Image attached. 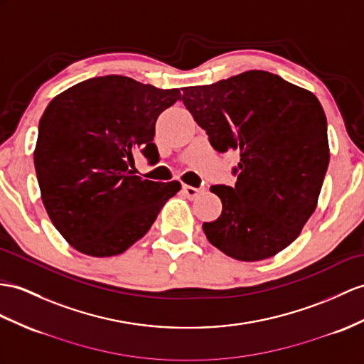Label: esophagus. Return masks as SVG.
<instances>
[{
    "label": "esophagus",
    "instance_id": "esophagus-1",
    "mask_svg": "<svg viewBox=\"0 0 364 364\" xmlns=\"http://www.w3.org/2000/svg\"><path fill=\"white\" fill-rule=\"evenodd\" d=\"M182 191L185 193V196H187L188 199H196L199 194H202L203 188H194V187H190V185H182Z\"/></svg>",
    "mask_w": 364,
    "mask_h": 364
}]
</instances>
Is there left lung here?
Instances as JSON below:
<instances>
[{"instance_id":"1","label":"left lung","mask_w":364,"mask_h":364,"mask_svg":"<svg viewBox=\"0 0 364 364\" xmlns=\"http://www.w3.org/2000/svg\"><path fill=\"white\" fill-rule=\"evenodd\" d=\"M182 102L218 153H239L235 187L213 185L223 213L202 228L237 261L272 258L314 215L329 165L327 120L315 94L267 70L182 87Z\"/></svg>"}]
</instances>
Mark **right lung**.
<instances>
[{
  "label": "right lung",
  "mask_w": 364,
  "mask_h": 364,
  "mask_svg": "<svg viewBox=\"0 0 364 364\" xmlns=\"http://www.w3.org/2000/svg\"><path fill=\"white\" fill-rule=\"evenodd\" d=\"M181 91L157 90L129 77L86 80L44 109L33 151L43 205L77 252L106 258L144 237L181 182L132 173L134 156L157 161L159 114Z\"/></svg>",
  "instance_id": "obj_1"
}]
</instances>
